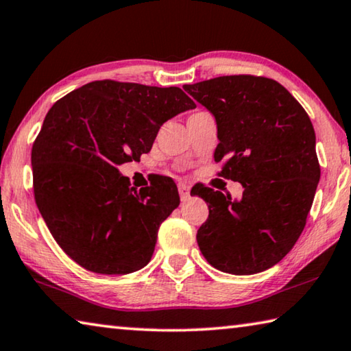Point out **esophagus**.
Returning a JSON list of instances; mask_svg holds the SVG:
<instances>
[{
	"label": "esophagus",
	"instance_id": "esophagus-1",
	"mask_svg": "<svg viewBox=\"0 0 351 351\" xmlns=\"http://www.w3.org/2000/svg\"><path fill=\"white\" fill-rule=\"evenodd\" d=\"M178 192H180V196H181L182 201H187L189 199L190 187L186 186V184H180V186H178Z\"/></svg>",
	"mask_w": 351,
	"mask_h": 351
}]
</instances>
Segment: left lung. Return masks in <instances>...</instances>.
Here are the masks:
<instances>
[{
  "label": "left lung",
  "instance_id": "1",
  "mask_svg": "<svg viewBox=\"0 0 351 351\" xmlns=\"http://www.w3.org/2000/svg\"><path fill=\"white\" fill-rule=\"evenodd\" d=\"M184 90L216 119L215 161H226L219 175L244 187L241 199L195 192L208 204L199 250L232 275L270 269L296 244L313 204L321 178L313 124L284 86L264 76H219Z\"/></svg>",
  "mask_w": 351,
  "mask_h": 351
}]
</instances>
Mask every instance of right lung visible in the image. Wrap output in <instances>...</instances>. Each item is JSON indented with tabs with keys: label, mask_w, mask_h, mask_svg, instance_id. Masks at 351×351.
<instances>
[{
	"label": "right lung",
	"mask_w": 351,
	"mask_h": 351,
	"mask_svg": "<svg viewBox=\"0 0 351 351\" xmlns=\"http://www.w3.org/2000/svg\"><path fill=\"white\" fill-rule=\"evenodd\" d=\"M196 104L180 87L93 81L52 106L32 147L36 206L76 264L127 275L149 264L158 228L180 206L161 176L136 190L119 165L150 152L165 121Z\"/></svg>",
	"instance_id": "right-lung-1"
}]
</instances>
